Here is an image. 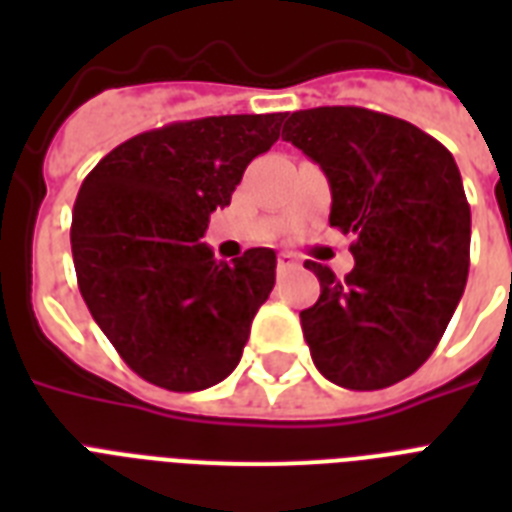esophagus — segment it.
I'll return each instance as SVG.
<instances>
[{
    "instance_id": "1",
    "label": "esophagus",
    "mask_w": 512,
    "mask_h": 512,
    "mask_svg": "<svg viewBox=\"0 0 512 512\" xmlns=\"http://www.w3.org/2000/svg\"><path fill=\"white\" fill-rule=\"evenodd\" d=\"M297 263L292 260V255H279V260H276V271H279V276H284V273L295 271Z\"/></svg>"
}]
</instances>
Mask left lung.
<instances>
[{"instance_id": "obj_1", "label": "left lung", "mask_w": 512, "mask_h": 512, "mask_svg": "<svg viewBox=\"0 0 512 512\" xmlns=\"http://www.w3.org/2000/svg\"><path fill=\"white\" fill-rule=\"evenodd\" d=\"M281 138L311 156L332 188L329 225L353 233V271L321 281L300 313L313 364L348 390L417 372L444 337L470 265V204L454 156L396 116L321 106L284 116Z\"/></svg>"}]
</instances>
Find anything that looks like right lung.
I'll use <instances>...</instances> for the list:
<instances>
[{
    "instance_id": "right-lung-1",
    "label": "right lung",
    "mask_w": 512,
    "mask_h": 512,
    "mask_svg": "<svg viewBox=\"0 0 512 512\" xmlns=\"http://www.w3.org/2000/svg\"><path fill=\"white\" fill-rule=\"evenodd\" d=\"M284 114L204 116L124 140L84 177L71 252L92 319L124 364L159 388L191 393L236 369L257 308L276 284V252L233 265L201 244Z\"/></svg>"
}]
</instances>
